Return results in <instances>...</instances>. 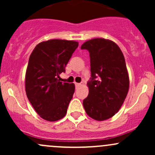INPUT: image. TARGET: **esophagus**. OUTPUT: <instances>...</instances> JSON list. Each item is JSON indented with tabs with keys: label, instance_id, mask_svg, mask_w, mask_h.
<instances>
[{
	"label": "esophagus",
	"instance_id": "34e87169",
	"mask_svg": "<svg viewBox=\"0 0 155 155\" xmlns=\"http://www.w3.org/2000/svg\"><path fill=\"white\" fill-rule=\"evenodd\" d=\"M75 84H76V87H79L80 86H81V85H82V84H81V83H76Z\"/></svg>",
	"mask_w": 155,
	"mask_h": 155
}]
</instances>
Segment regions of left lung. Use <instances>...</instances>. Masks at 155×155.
Segmentation results:
<instances>
[{
    "instance_id": "obj_1",
    "label": "left lung",
    "mask_w": 155,
    "mask_h": 155,
    "mask_svg": "<svg viewBox=\"0 0 155 155\" xmlns=\"http://www.w3.org/2000/svg\"><path fill=\"white\" fill-rule=\"evenodd\" d=\"M90 52L91 80L83 101L87 114L97 121L111 118L120 109L129 90V76L118 45L101 38L87 41L81 47Z\"/></svg>"
}]
</instances>
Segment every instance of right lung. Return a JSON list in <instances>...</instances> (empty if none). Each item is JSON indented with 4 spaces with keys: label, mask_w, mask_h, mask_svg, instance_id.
<instances>
[{
    "label": "right lung",
    "mask_w": 155,
    "mask_h": 155,
    "mask_svg": "<svg viewBox=\"0 0 155 155\" xmlns=\"http://www.w3.org/2000/svg\"><path fill=\"white\" fill-rule=\"evenodd\" d=\"M78 46L74 41L51 39L37 44L30 56L25 74L26 95L44 120L54 122L66 114L75 85L58 79Z\"/></svg>",
    "instance_id": "1"
}]
</instances>
